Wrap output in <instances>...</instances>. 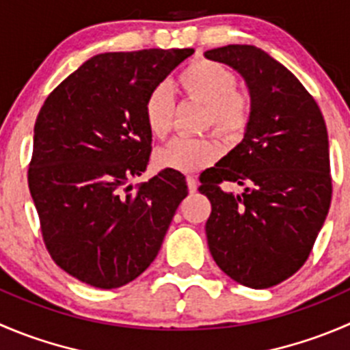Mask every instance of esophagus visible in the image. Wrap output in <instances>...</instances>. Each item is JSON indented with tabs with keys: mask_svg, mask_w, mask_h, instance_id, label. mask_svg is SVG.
I'll return each mask as SVG.
<instances>
[{
	"mask_svg": "<svg viewBox=\"0 0 350 350\" xmlns=\"http://www.w3.org/2000/svg\"><path fill=\"white\" fill-rule=\"evenodd\" d=\"M186 185H188L189 193H195L196 188H198V183H196V179L193 178V176H188V178H186Z\"/></svg>",
	"mask_w": 350,
	"mask_h": 350,
	"instance_id": "34e87169",
	"label": "esophagus"
}]
</instances>
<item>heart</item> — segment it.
<instances>
[{"label": "heart", "mask_w": 350, "mask_h": 350, "mask_svg": "<svg viewBox=\"0 0 350 350\" xmlns=\"http://www.w3.org/2000/svg\"><path fill=\"white\" fill-rule=\"evenodd\" d=\"M183 96L205 106L203 126L226 140H239L247 130L253 113L250 94L237 89V77L230 68L210 59H196L181 71L178 78ZM174 97L165 85L148 92L144 116L148 131L164 138L174 116ZM220 147L212 137H176L155 152V164L178 172H196L219 159Z\"/></svg>", "instance_id": "heart-1"}]
</instances>
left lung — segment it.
<instances>
[{
  "mask_svg": "<svg viewBox=\"0 0 350 350\" xmlns=\"http://www.w3.org/2000/svg\"><path fill=\"white\" fill-rule=\"evenodd\" d=\"M205 57L239 71L253 103L243 142L200 176V193L212 205L206 241L230 279L269 289L304 265L327 219V124L313 96L265 51L230 44ZM222 182H237L245 191L226 193Z\"/></svg>",
  "mask_w": 350,
  "mask_h": 350,
  "instance_id": "8db88e82",
  "label": "left lung"
}]
</instances>
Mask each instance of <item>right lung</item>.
<instances>
[{
	"label": "right lung",
	"instance_id": "obj_1",
	"mask_svg": "<svg viewBox=\"0 0 350 350\" xmlns=\"http://www.w3.org/2000/svg\"><path fill=\"white\" fill-rule=\"evenodd\" d=\"M195 49L104 53L85 61L47 96L33 128L29 189L57 267L80 282L116 289L157 256L188 195L181 172L147 169L148 92Z\"/></svg>",
	"mask_w": 350,
	"mask_h": 350
}]
</instances>
